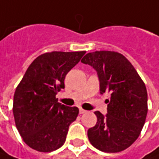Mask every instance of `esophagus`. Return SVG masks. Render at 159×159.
Returning <instances> with one entry per match:
<instances>
[{"instance_id":"1","label":"esophagus","mask_w":159,"mask_h":159,"mask_svg":"<svg viewBox=\"0 0 159 159\" xmlns=\"http://www.w3.org/2000/svg\"><path fill=\"white\" fill-rule=\"evenodd\" d=\"M86 112H87V110L83 109V108H80V114H84V113H86Z\"/></svg>"}]
</instances>
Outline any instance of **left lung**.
Masks as SVG:
<instances>
[{
	"mask_svg": "<svg viewBox=\"0 0 159 159\" xmlns=\"http://www.w3.org/2000/svg\"><path fill=\"white\" fill-rule=\"evenodd\" d=\"M81 62L92 66L99 79L100 94L108 92V114L95 111L97 123L88 138L97 149L120 152L139 137L148 114V92L133 65L117 51H99L86 54Z\"/></svg>",
	"mask_w": 159,
	"mask_h": 159,
	"instance_id": "obj_1",
	"label": "left lung"
}]
</instances>
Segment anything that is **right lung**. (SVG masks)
Segmentation results:
<instances>
[{"label":"right lung","instance_id":"right-lung-1","mask_svg":"<svg viewBox=\"0 0 159 159\" xmlns=\"http://www.w3.org/2000/svg\"><path fill=\"white\" fill-rule=\"evenodd\" d=\"M86 51H51L37 57L21 79L13 97L12 111L22 140L34 150L51 152L66 140L79 108L58 102L67 73Z\"/></svg>","mask_w":159,"mask_h":159}]
</instances>
